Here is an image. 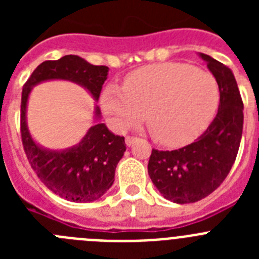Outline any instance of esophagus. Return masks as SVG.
Wrapping results in <instances>:
<instances>
[{"label":"esophagus","instance_id":"esophagus-1","mask_svg":"<svg viewBox=\"0 0 259 259\" xmlns=\"http://www.w3.org/2000/svg\"><path fill=\"white\" fill-rule=\"evenodd\" d=\"M135 141H137L136 136H127V137H125V144H127V146L134 145Z\"/></svg>","mask_w":259,"mask_h":259}]
</instances>
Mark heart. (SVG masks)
I'll return each mask as SVG.
<instances>
[{"instance_id": "obj_1", "label": "heart", "mask_w": 259, "mask_h": 259, "mask_svg": "<svg viewBox=\"0 0 259 259\" xmlns=\"http://www.w3.org/2000/svg\"><path fill=\"white\" fill-rule=\"evenodd\" d=\"M218 80L207 71L180 62L140 68L124 87L110 83L101 107L111 127L125 131L144 118L155 140L166 145L187 143L210 123L218 109Z\"/></svg>"}]
</instances>
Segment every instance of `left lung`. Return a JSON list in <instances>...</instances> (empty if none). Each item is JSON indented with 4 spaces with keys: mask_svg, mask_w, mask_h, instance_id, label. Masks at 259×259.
<instances>
[{
    "mask_svg": "<svg viewBox=\"0 0 259 259\" xmlns=\"http://www.w3.org/2000/svg\"><path fill=\"white\" fill-rule=\"evenodd\" d=\"M215 79L221 98L218 113L206 131L176 150L153 149L148 172L166 200L197 202L207 197L227 178L239 152L244 104L232 71L217 59L200 54Z\"/></svg>",
    "mask_w": 259,
    "mask_h": 259,
    "instance_id": "left-lung-1",
    "label": "left lung"
}]
</instances>
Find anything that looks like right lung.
Segmentation results:
<instances>
[{"label": "right lung", "mask_w": 259, "mask_h": 259, "mask_svg": "<svg viewBox=\"0 0 259 259\" xmlns=\"http://www.w3.org/2000/svg\"><path fill=\"white\" fill-rule=\"evenodd\" d=\"M109 67L93 66L77 56L45 61L36 67L23 85L20 135L27 159L38 179L53 193L74 202H92L113 185L115 168L125 152L124 137L115 136L104 123L89 128L76 146L62 152L45 150L32 140L26 123V107L32 87L50 79H65L83 85L100 98ZM100 109L96 107V116Z\"/></svg>", "instance_id": "obj_1"}]
</instances>
